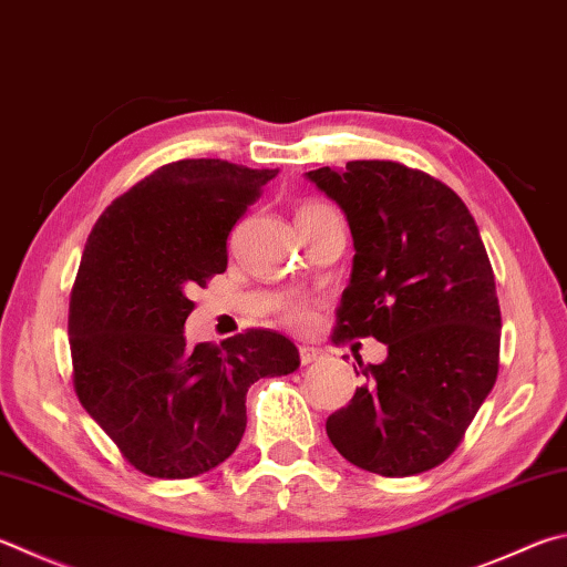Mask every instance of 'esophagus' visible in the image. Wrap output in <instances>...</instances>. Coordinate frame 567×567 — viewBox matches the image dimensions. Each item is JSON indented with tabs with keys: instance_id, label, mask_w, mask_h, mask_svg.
<instances>
[{
	"instance_id": "esophagus-1",
	"label": "esophagus",
	"mask_w": 567,
	"mask_h": 567,
	"mask_svg": "<svg viewBox=\"0 0 567 567\" xmlns=\"http://www.w3.org/2000/svg\"><path fill=\"white\" fill-rule=\"evenodd\" d=\"M319 357H322V352H319L317 347H310V344H302L300 347V362L302 364H312V362H317Z\"/></svg>"
}]
</instances>
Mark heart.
Here are the masks:
<instances>
[{
    "instance_id": "1",
    "label": "heart",
    "mask_w": 567,
    "mask_h": 567,
    "mask_svg": "<svg viewBox=\"0 0 567 567\" xmlns=\"http://www.w3.org/2000/svg\"><path fill=\"white\" fill-rule=\"evenodd\" d=\"M324 208H327V205H322V203H305L300 213H315V210H324ZM305 317H307V310L300 302L285 305V319H290V322H302Z\"/></svg>"
}]
</instances>
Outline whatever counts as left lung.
Wrapping results in <instances>:
<instances>
[{"label": "left lung", "mask_w": 567, "mask_h": 567, "mask_svg": "<svg viewBox=\"0 0 567 567\" xmlns=\"http://www.w3.org/2000/svg\"><path fill=\"white\" fill-rule=\"evenodd\" d=\"M305 176L342 208L354 240L334 342L374 337L389 352L382 364L359 359L367 384L327 419V436L379 476L434 468L498 377L501 307L478 225L449 185L394 161Z\"/></svg>", "instance_id": "8db88e82"}]
</instances>
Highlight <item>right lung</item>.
I'll return each mask as SVG.
<instances>
[{"label":"right lung","instance_id":"obj_1","mask_svg":"<svg viewBox=\"0 0 567 567\" xmlns=\"http://www.w3.org/2000/svg\"><path fill=\"white\" fill-rule=\"evenodd\" d=\"M277 171L176 161L113 200L91 230L69 302L81 406L131 466L193 478L238 449L245 394L300 367L280 332L185 347L190 295L228 267V235Z\"/></svg>","mask_w":567,"mask_h":567}]
</instances>
